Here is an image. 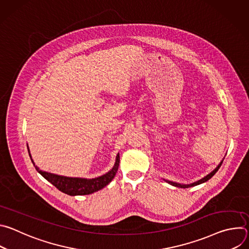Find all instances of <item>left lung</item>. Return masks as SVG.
<instances>
[{"instance_id": "obj_1", "label": "left lung", "mask_w": 249, "mask_h": 249, "mask_svg": "<svg viewBox=\"0 0 249 249\" xmlns=\"http://www.w3.org/2000/svg\"><path fill=\"white\" fill-rule=\"evenodd\" d=\"M223 160H224V159L222 160V161L218 164V166L213 170L212 172H210L209 174H207L205 177H203V178H201L200 180H197V181H195V182H193V183H190V184H181V183H178V182H173V181H170V180H167V179H163L165 182H167L168 184H170V185H172V186H175V187H180V188H188V187H193V186H196V185H199V184H202V183H205L206 181H208L210 178H212L213 176H214V174L219 170V168H220V166L222 165V163H223Z\"/></svg>"}]
</instances>
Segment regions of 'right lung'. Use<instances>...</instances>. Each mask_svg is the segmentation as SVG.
Instances as JSON below:
<instances>
[{
    "instance_id": "right-lung-1",
    "label": "right lung",
    "mask_w": 249,
    "mask_h": 249,
    "mask_svg": "<svg viewBox=\"0 0 249 249\" xmlns=\"http://www.w3.org/2000/svg\"><path fill=\"white\" fill-rule=\"evenodd\" d=\"M28 154L31 159V161L33 165L36 168V170L44 177L46 180H48L51 184H53L56 188H58L60 191H62L65 194H68L70 196H79V195H89L91 193H94L102 188H104L111 180L114 178V176L118 170L120 157L119 154H117L115 159V163L113 167L105 174L95 177V178H82V177H69L64 175H58L51 172L43 171L39 169L38 166L35 165L28 146H27Z\"/></svg>"
}]
</instances>
